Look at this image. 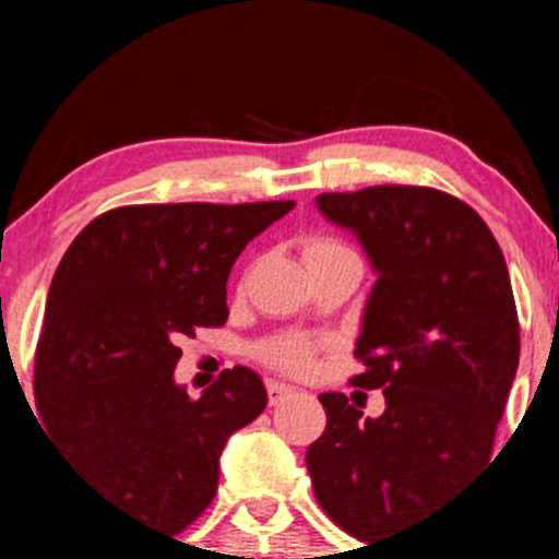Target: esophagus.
Instances as JSON below:
<instances>
[{
  "label": "esophagus",
  "mask_w": 559,
  "mask_h": 559,
  "mask_svg": "<svg viewBox=\"0 0 559 559\" xmlns=\"http://www.w3.org/2000/svg\"><path fill=\"white\" fill-rule=\"evenodd\" d=\"M295 394V389L289 384H278V381H267V400L270 405H281L286 397H292Z\"/></svg>",
  "instance_id": "34e87169"
}]
</instances>
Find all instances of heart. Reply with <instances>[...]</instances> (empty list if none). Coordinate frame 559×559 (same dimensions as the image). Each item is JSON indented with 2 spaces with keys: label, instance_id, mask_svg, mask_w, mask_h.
I'll return each instance as SVG.
<instances>
[{
  "label": "heart",
  "instance_id": "obj_1",
  "mask_svg": "<svg viewBox=\"0 0 559 559\" xmlns=\"http://www.w3.org/2000/svg\"><path fill=\"white\" fill-rule=\"evenodd\" d=\"M337 253H352V251L332 238H311L306 243V262L337 257ZM262 357L267 359L273 368L286 370V373L302 376L313 368L316 346L311 341H302V337H281V341H273L264 346Z\"/></svg>",
  "mask_w": 559,
  "mask_h": 559
}]
</instances>
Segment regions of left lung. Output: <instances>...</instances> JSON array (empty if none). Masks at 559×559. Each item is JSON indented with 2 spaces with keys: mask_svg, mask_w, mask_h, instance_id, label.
<instances>
[{
  "mask_svg": "<svg viewBox=\"0 0 559 559\" xmlns=\"http://www.w3.org/2000/svg\"><path fill=\"white\" fill-rule=\"evenodd\" d=\"M316 207L357 235L379 275L352 384L384 389L386 411L370 419L346 394H319L326 430L306 454L326 516L370 544L487 465L520 365V321L498 240L456 197L368 186L319 194Z\"/></svg>",
  "mask_w": 559,
  "mask_h": 559,
  "instance_id": "obj_1",
  "label": "left lung"
}]
</instances>
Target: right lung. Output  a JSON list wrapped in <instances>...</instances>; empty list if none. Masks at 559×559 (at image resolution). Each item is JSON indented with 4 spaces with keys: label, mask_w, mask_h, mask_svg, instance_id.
<instances>
[{
    "label": "right lung",
    "mask_w": 559,
    "mask_h": 559,
    "mask_svg": "<svg viewBox=\"0 0 559 559\" xmlns=\"http://www.w3.org/2000/svg\"><path fill=\"white\" fill-rule=\"evenodd\" d=\"M292 207H116L61 257L35 354L37 414L116 509L180 533L211 506L224 443L262 414L267 392L238 365L191 400L173 379L178 341L227 321L235 259Z\"/></svg>",
    "instance_id": "obj_1"
}]
</instances>
